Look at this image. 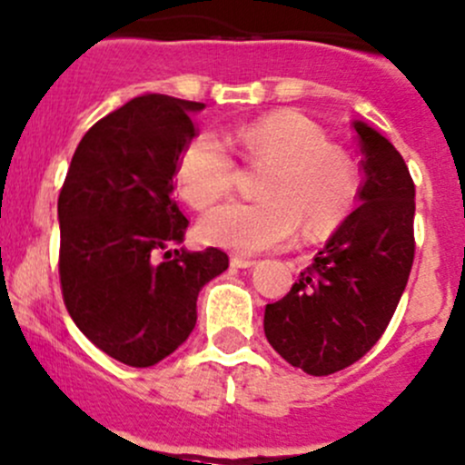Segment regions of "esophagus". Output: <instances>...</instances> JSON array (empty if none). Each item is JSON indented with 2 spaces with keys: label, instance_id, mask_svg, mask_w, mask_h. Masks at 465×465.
Here are the masks:
<instances>
[{
  "label": "esophagus",
  "instance_id": "obj_1",
  "mask_svg": "<svg viewBox=\"0 0 465 465\" xmlns=\"http://www.w3.org/2000/svg\"><path fill=\"white\" fill-rule=\"evenodd\" d=\"M229 262H232L233 269H249V267H253V264H256V260L244 258V256H232Z\"/></svg>",
  "mask_w": 465,
  "mask_h": 465
}]
</instances>
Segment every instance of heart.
<instances>
[{"label":"heart","mask_w":465,"mask_h":465,"mask_svg":"<svg viewBox=\"0 0 465 465\" xmlns=\"http://www.w3.org/2000/svg\"><path fill=\"white\" fill-rule=\"evenodd\" d=\"M249 167H267L262 201L227 203L198 223V238L238 253L278 249L298 236L333 232L355 201V172L341 152L295 112H272L224 134ZM213 134H198L178 158L176 178L193 209H207L232 192L236 163Z\"/></svg>","instance_id":"b5f03b06"}]
</instances>
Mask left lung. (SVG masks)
Here are the masks:
<instances>
[{
	"mask_svg": "<svg viewBox=\"0 0 465 465\" xmlns=\"http://www.w3.org/2000/svg\"><path fill=\"white\" fill-rule=\"evenodd\" d=\"M361 152L355 212L313 264L264 309V335L284 360L322 377L355 364L381 338L415 258V183L404 158L371 125L353 121Z\"/></svg>",
	"mask_w": 465,
	"mask_h": 465,
	"instance_id": "left-lung-1",
	"label": "left lung"
}]
</instances>
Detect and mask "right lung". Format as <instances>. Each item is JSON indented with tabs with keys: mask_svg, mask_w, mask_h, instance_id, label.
Segmentation results:
<instances>
[{
	"mask_svg": "<svg viewBox=\"0 0 465 465\" xmlns=\"http://www.w3.org/2000/svg\"><path fill=\"white\" fill-rule=\"evenodd\" d=\"M203 108L165 94L127 101L85 132L59 193L65 309L92 344L134 369L190 338L198 291L229 267L216 247L172 249L190 224L174 198L178 158Z\"/></svg>",
	"mask_w": 465,
	"mask_h": 465,
	"instance_id": "right-lung-1",
	"label": "right lung"
}]
</instances>
